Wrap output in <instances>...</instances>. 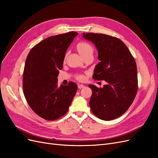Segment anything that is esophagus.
Segmentation results:
<instances>
[{
	"label": "esophagus",
	"instance_id": "obj_1",
	"mask_svg": "<svg viewBox=\"0 0 158 158\" xmlns=\"http://www.w3.org/2000/svg\"><path fill=\"white\" fill-rule=\"evenodd\" d=\"M78 88L79 89H82V88H84V85L83 84H78Z\"/></svg>",
	"mask_w": 158,
	"mask_h": 158
}]
</instances>
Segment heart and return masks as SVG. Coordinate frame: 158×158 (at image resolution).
I'll use <instances>...</instances> for the list:
<instances>
[{"label": "heart", "instance_id": "obj_1", "mask_svg": "<svg viewBox=\"0 0 158 158\" xmlns=\"http://www.w3.org/2000/svg\"><path fill=\"white\" fill-rule=\"evenodd\" d=\"M76 48H77L79 53L82 56L87 55H89V54H93V51H94L93 47L88 42H85V41L79 42L77 44V45H76ZM78 79L80 80H84V76H81V75L78 76Z\"/></svg>", "mask_w": 158, "mask_h": 158}]
</instances>
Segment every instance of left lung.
Here are the masks:
<instances>
[{
  "mask_svg": "<svg viewBox=\"0 0 158 158\" xmlns=\"http://www.w3.org/2000/svg\"><path fill=\"white\" fill-rule=\"evenodd\" d=\"M93 42L100 60L93 78L105 80L103 88L89 84L92 90L89 106L94 115L104 121L121 116L130 107L138 91L137 68L127 45L118 38L102 33H83Z\"/></svg>",
  "mask_w": 158,
  "mask_h": 158,
  "instance_id": "left-lung-1",
  "label": "left lung"
}]
</instances>
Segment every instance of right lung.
<instances>
[{"label": "right lung", "instance_id": "obj_1", "mask_svg": "<svg viewBox=\"0 0 158 158\" xmlns=\"http://www.w3.org/2000/svg\"><path fill=\"white\" fill-rule=\"evenodd\" d=\"M78 34L70 31L47 37L33 47L26 58L23 94L31 109L45 120L55 121L64 115L77 91L73 82L59 87L57 76L66 50Z\"/></svg>", "mask_w": 158, "mask_h": 158}]
</instances>
